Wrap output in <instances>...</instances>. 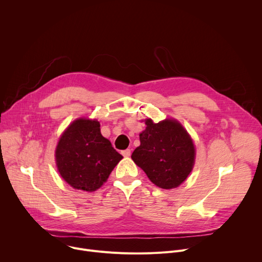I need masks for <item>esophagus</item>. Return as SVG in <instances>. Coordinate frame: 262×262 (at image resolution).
<instances>
[{
	"label": "esophagus",
	"instance_id": "obj_1",
	"mask_svg": "<svg viewBox=\"0 0 262 262\" xmlns=\"http://www.w3.org/2000/svg\"><path fill=\"white\" fill-rule=\"evenodd\" d=\"M121 154L124 158H128V157H130V149H125V150L121 151Z\"/></svg>",
	"mask_w": 262,
	"mask_h": 262
}]
</instances>
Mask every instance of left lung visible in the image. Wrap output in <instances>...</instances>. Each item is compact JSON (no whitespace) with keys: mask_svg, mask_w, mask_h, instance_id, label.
I'll return each instance as SVG.
<instances>
[{"mask_svg":"<svg viewBox=\"0 0 262 262\" xmlns=\"http://www.w3.org/2000/svg\"><path fill=\"white\" fill-rule=\"evenodd\" d=\"M145 124L146 128L140 134L141 144L132 155L133 161L159 188H177L195 164L192 138L174 119L159 123L146 119Z\"/></svg>","mask_w":262,"mask_h":262,"instance_id":"left-lung-1","label":"left lung"}]
</instances>
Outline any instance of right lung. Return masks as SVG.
<instances>
[{
	"mask_svg": "<svg viewBox=\"0 0 262 262\" xmlns=\"http://www.w3.org/2000/svg\"><path fill=\"white\" fill-rule=\"evenodd\" d=\"M56 165L62 178L76 190L94 192L106 181L122 156L102 137L97 120H74L56 147Z\"/></svg>",
	"mask_w": 262,
	"mask_h": 262,
	"instance_id": "add662e5",
	"label": "right lung"
}]
</instances>
